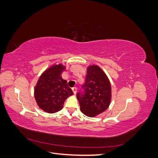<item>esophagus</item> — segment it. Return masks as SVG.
Segmentation results:
<instances>
[{"label": "esophagus", "mask_w": 158, "mask_h": 158, "mask_svg": "<svg viewBox=\"0 0 158 158\" xmlns=\"http://www.w3.org/2000/svg\"><path fill=\"white\" fill-rule=\"evenodd\" d=\"M72 90H73V93H74V94H76V92H77V88H76V87H74V88H72Z\"/></svg>", "instance_id": "esophagus-1"}]
</instances>
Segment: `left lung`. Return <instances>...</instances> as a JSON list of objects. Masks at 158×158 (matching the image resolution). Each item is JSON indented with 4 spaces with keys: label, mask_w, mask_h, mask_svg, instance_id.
Returning a JSON list of instances; mask_svg holds the SVG:
<instances>
[{
    "label": "left lung",
    "mask_w": 158,
    "mask_h": 158,
    "mask_svg": "<svg viewBox=\"0 0 158 158\" xmlns=\"http://www.w3.org/2000/svg\"><path fill=\"white\" fill-rule=\"evenodd\" d=\"M82 88L83 92L76 94L81 111L88 117H95L106 111L111 102V87L106 74L98 65L88 68Z\"/></svg>",
    "instance_id": "8db88e82"
}]
</instances>
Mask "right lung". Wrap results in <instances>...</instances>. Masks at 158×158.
<instances>
[{"label":"right lung","mask_w":158,"mask_h":158,"mask_svg":"<svg viewBox=\"0 0 158 158\" xmlns=\"http://www.w3.org/2000/svg\"><path fill=\"white\" fill-rule=\"evenodd\" d=\"M64 69L65 66L61 64L52 66L37 81L35 98L38 106L47 113L59 111L63 109L66 98L73 94L68 86L67 81L61 78V73Z\"/></svg>","instance_id":"right-lung-1"}]
</instances>
